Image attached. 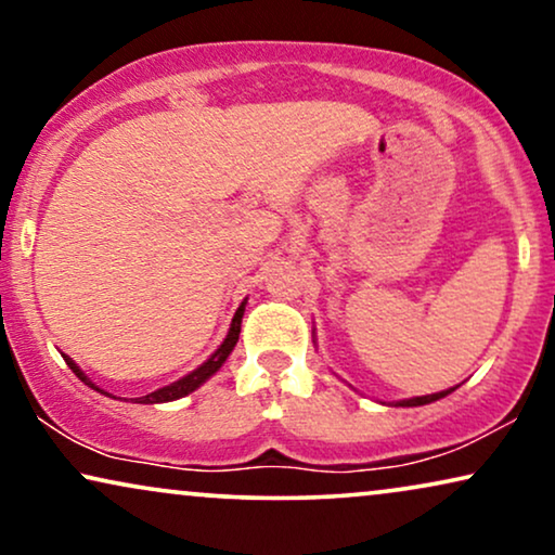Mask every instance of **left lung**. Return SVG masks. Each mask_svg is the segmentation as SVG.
<instances>
[{"mask_svg":"<svg viewBox=\"0 0 555 555\" xmlns=\"http://www.w3.org/2000/svg\"><path fill=\"white\" fill-rule=\"evenodd\" d=\"M457 386H452V389H444V391H437V393H427V397H412V399H399V401H382L386 406H424V404H431V401L437 399H444L447 393H452Z\"/></svg>","mask_w":555,"mask_h":555,"instance_id":"1","label":"left lung"}]
</instances>
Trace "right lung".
<instances>
[{
    "label": "right lung",
    "mask_w": 555,
    "mask_h": 555,
    "mask_svg": "<svg viewBox=\"0 0 555 555\" xmlns=\"http://www.w3.org/2000/svg\"><path fill=\"white\" fill-rule=\"evenodd\" d=\"M245 306H247V300H242V306L237 308V313H234L232 323H230V331H227V338L222 340V344H219L217 351L211 353L209 359L202 363V366H196L194 371H189V374L181 376L179 382H173V384H169V386H162V389L151 391V393H146V397H139V399H135V404H164V401H177V399H181V397H186V393H192V391L199 389V386H202L204 382H209V378L215 376L219 369H222V363H224L227 359H230V353L234 351V346H237L242 315H245ZM63 359H65L67 366L73 369V374L78 376L82 384L90 386V389L105 393V397H111L108 391H103L101 386H95L93 382H90V376L78 366V363H75V361L70 359V356L63 353ZM113 399H116V397H113Z\"/></svg>",
    "instance_id": "add662e5"
}]
</instances>
